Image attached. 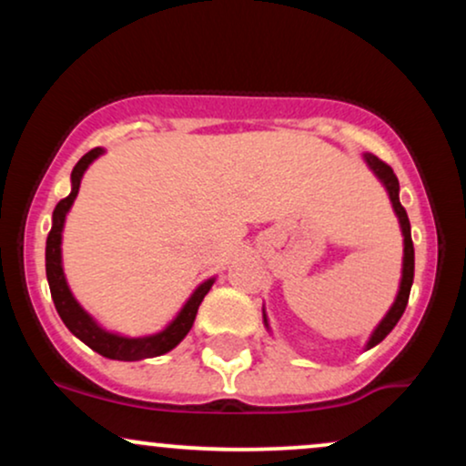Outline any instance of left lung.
Masks as SVG:
<instances>
[{
	"instance_id": "left-lung-1",
	"label": "left lung",
	"mask_w": 466,
	"mask_h": 466,
	"mask_svg": "<svg viewBox=\"0 0 466 466\" xmlns=\"http://www.w3.org/2000/svg\"><path fill=\"white\" fill-rule=\"evenodd\" d=\"M363 159H366V164L370 166L372 173L377 175V179L386 186L390 201H392L394 212H397V217H399L400 232H403V271H400V285H399L397 300H394L392 307H390L386 318H383L381 322H379L377 329L372 330L370 339H368V344H366V350H368V349H372V346H377L379 341L386 339V337L390 335V330L397 326L400 315H403V311H405V307H408L410 289H411V282H414V243H411V229H410L408 212H405V208L400 206V201H399V179H397V175H394V170L372 153H363ZM263 319H265L267 329H269V322H267L265 311H263Z\"/></svg>"
}]
</instances>
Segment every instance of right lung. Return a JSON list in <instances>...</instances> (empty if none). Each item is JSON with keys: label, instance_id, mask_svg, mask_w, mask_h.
Returning a JSON list of instances; mask_svg holds the SVG:
<instances>
[{"label": "right lung", "instance_id": "right-lung-1", "mask_svg": "<svg viewBox=\"0 0 466 466\" xmlns=\"http://www.w3.org/2000/svg\"><path fill=\"white\" fill-rule=\"evenodd\" d=\"M105 153V148H92L89 153H85L78 159V164L72 170V192L56 203L55 212H52V229L47 234L46 240V274H47V285H50L52 300L58 315H61L63 324L72 330V335H76L83 344H87L89 349L98 352V355L106 357V360H117V361H140L148 360V357H159L164 352L173 350L175 346L188 335V330L195 324L197 311H199V304L206 298V293L210 291V287L215 285V278H208L206 282H201L199 287L192 291V296L186 300L177 318L173 319L164 330L155 335H144V337H127L120 333H111L100 326L96 319L85 311L83 307L76 302V298L69 291V285L63 274V258H61V240H63V226H66V217L72 208L74 199H76L80 179H83L85 170L89 168V164L96 157Z\"/></svg>", "mask_w": 466, "mask_h": 466}]
</instances>
